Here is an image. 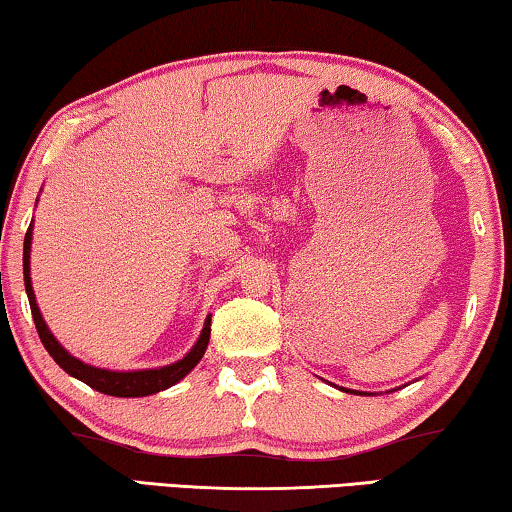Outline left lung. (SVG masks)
I'll return each instance as SVG.
<instances>
[{
    "label": "left lung",
    "instance_id": "obj_1",
    "mask_svg": "<svg viewBox=\"0 0 512 512\" xmlns=\"http://www.w3.org/2000/svg\"><path fill=\"white\" fill-rule=\"evenodd\" d=\"M339 390H344V388H339ZM344 392H351V395H369V392H358V390H344Z\"/></svg>",
    "mask_w": 512,
    "mask_h": 512
}]
</instances>
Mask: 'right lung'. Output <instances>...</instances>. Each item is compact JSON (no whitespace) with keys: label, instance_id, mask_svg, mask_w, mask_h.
<instances>
[{"label":"right lung","instance_id":"obj_1","mask_svg":"<svg viewBox=\"0 0 512 512\" xmlns=\"http://www.w3.org/2000/svg\"><path fill=\"white\" fill-rule=\"evenodd\" d=\"M32 228L25 235V249H22V274H25V291L29 298V307H32V316H34V325L39 330V337L46 351L53 355V360L59 367L64 369L66 374L73 376V379L83 381L90 385V388L103 392V395H113V397H147L154 395V392H161L175 385L177 381H182L191 369H194L201 358L205 355V348L210 344V325H212V314H207L205 325L201 330V337L196 339V344L191 346V351L184 355L182 360L173 362V365L166 367H157V369H131V372H117V369H103V367H94L87 365L76 355H71L66 348L57 342L53 332L43 321L41 309L36 305V295L32 288V270H29V254H32Z\"/></svg>","mask_w":512,"mask_h":512}]
</instances>
